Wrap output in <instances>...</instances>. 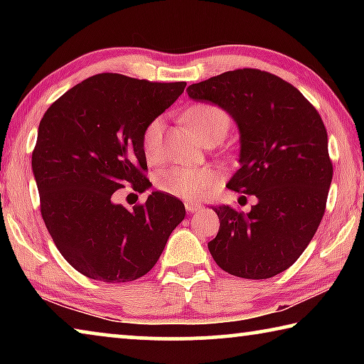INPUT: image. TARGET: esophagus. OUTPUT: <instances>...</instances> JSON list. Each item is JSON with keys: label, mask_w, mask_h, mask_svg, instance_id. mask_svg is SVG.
Masks as SVG:
<instances>
[{"label": "esophagus", "mask_w": 364, "mask_h": 364, "mask_svg": "<svg viewBox=\"0 0 364 364\" xmlns=\"http://www.w3.org/2000/svg\"><path fill=\"white\" fill-rule=\"evenodd\" d=\"M184 207H186V210L191 212V213L199 212L200 208H202V205L199 204V202H193V200H186V202H184Z\"/></svg>", "instance_id": "obj_1"}]
</instances>
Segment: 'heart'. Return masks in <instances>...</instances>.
Here are the masks:
<instances>
[{
  "label": "heart",
  "instance_id": "heart-1",
  "mask_svg": "<svg viewBox=\"0 0 364 364\" xmlns=\"http://www.w3.org/2000/svg\"><path fill=\"white\" fill-rule=\"evenodd\" d=\"M183 119L199 141L210 134H223L225 136L228 127H230L228 115L220 107L210 106V104H199V106L189 107L184 112ZM162 130L164 122L160 117L154 119L144 130L143 151L146 159L151 162L157 157ZM218 180L220 173L210 167H170L156 176V186L165 194L181 197V199H199L210 193Z\"/></svg>",
  "mask_w": 364,
  "mask_h": 364
}]
</instances>
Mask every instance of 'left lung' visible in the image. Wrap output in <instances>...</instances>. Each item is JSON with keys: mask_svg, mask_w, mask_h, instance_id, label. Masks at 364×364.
I'll list each match as a JSON object with an SVG mask.
<instances>
[{"mask_svg": "<svg viewBox=\"0 0 364 364\" xmlns=\"http://www.w3.org/2000/svg\"><path fill=\"white\" fill-rule=\"evenodd\" d=\"M186 91L236 123L239 168L228 188L257 199L249 213L215 208L220 230L208 250L232 276L273 278L301 255L324 215L332 164L321 117L291 83L257 69L225 72Z\"/></svg>", "mask_w": 364, "mask_h": 364, "instance_id": "left-lung-1", "label": "left lung"}]
</instances>
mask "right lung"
Wrapping results in <instances>:
<instances>
[{"mask_svg":"<svg viewBox=\"0 0 364 364\" xmlns=\"http://www.w3.org/2000/svg\"><path fill=\"white\" fill-rule=\"evenodd\" d=\"M184 86L100 73L73 86L43 115L32 154L43 220L65 260L91 279L144 276L184 220L183 202L160 191L133 210L112 200L125 184L149 188L143 175L144 130Z\"/></svg>","mask_w":364,"mask_h":364,"instance_id":"obj_1","label":"right lung"}]
</instances>
